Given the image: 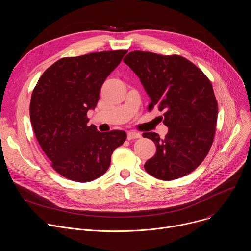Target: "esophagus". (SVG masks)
Masks as SVG:
<instances>
[{"mask_svg": "<svg viewBox=\"0 0 251 251\" xmlns=\"http://www.w3.org/2000/svg\"><path fill=\"white\" fill-rule=\"evenodd\" d=\"M141 135L137 132H134V131H129L127 133V139L128 140H133V139H137V138H140Z\"/></svg>", "mask_w": 251, "mask_h": 251, "instance_id": "34e87169", "label": "esophagus"}]
</instances>
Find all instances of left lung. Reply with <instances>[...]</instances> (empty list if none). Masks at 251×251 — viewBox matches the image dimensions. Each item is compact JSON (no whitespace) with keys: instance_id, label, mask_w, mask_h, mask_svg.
I'll list each match as a JSON object with an SVG mask.
<instances>
[{"instance_id":"8db88e82","label":"left lung","mask_w":251,"mask_h":251,"mask_svg":"<svg viewBox=\"0 0 251 251\" xmlns=\"http://www.w3.org/2000/svg\"><path fill=\"white\" fill-rule=\"evenodd\" d=\"M123 61L134 71L151 99L149 110H164L169 128L164 139L147 132L157 147L144 168L163 181L184 176L207 155L216 132L218 103L212 85L202 71L180 55L132 51Z\"/></svg>"}]
</instances>
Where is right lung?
Returning <instances> with one entry per match:
<instances>
[{
	"label": "right lung",
	"mask_w": 251,
	"mask_h": 251,
	"mask_svg": "<svg viewBox=\"0 0 251 251\" xmlns=\"http://www.w3.org/2000/svg\"><path fill=\"white\" fill-rule=\"evenodd\" d=\"M128 52L101 51L64 57L50 66L35 85L29 115L33 132L51 167L71 181L87 183L108 170L124 131L99 132L87 125L105 79Z\"/></svg>",
	"instance_id": "obj_1"
}]
</instances>
